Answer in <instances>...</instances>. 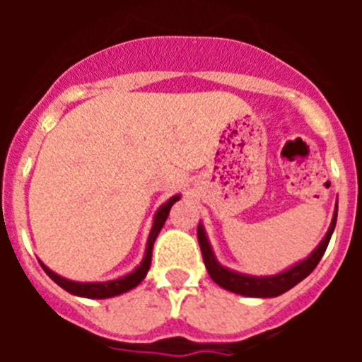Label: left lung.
<instances>
[{"mask_svg":"<svg viewBox=\"0 0 362 362\" xmlns=\"http://www.w3.org/2000/svg\"><path fill=\"white\" fill-rule=\"evenodd\" d=\"M335 221H337V210L334 214V219H332V225L328 228V233L325 235V239L321 241V245L315 248L312 255L308 259H305L303 263L296 264L290 270L283 272L279 276H272V277H250V276H243V274H235V272L228 270V268L221 267L219 263L214 257L212 250H210V245L206 241V235H204L203 226H197V239H199L201 246V254H203L204 267L209 270L210 277L216 281L219 286L230 290L233 293H241V296L248 297H276L284 293L286 290L293 288L297 283L308 277L313 272V268L317 267L321 257L325 255L326 246L330 243L332 233H334L335 228Z\"/></svg>","mask_w":362,"mask_h":362,"instance_id":"1","label":"left lung"}]
</instances>
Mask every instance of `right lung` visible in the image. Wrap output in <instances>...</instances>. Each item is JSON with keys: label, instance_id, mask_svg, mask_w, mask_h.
Segmentation results:
<instances>
[{"label": "right lung", "instance_id": "1", "mask_svg": "<svg viewBox=\"0 0 362 362\" xmlns=\"http://www.w3.org/2000/svg\"><path fill=\"white\" fill-rule=\"evenodd\" d=\"M177 199L179 196H174L168 203H165L161 209L158 210V214H156V217H153V226H152V232H150L148 235V243H146L145 259H143V263L139 264L132 274H129V276H124L116 281H107V283H76V281H69L65 279V277L54 274V272L49 270L43 263H41V267H43V270L47 272V276H49L54 283H57L63 290L74 293V296L88 297V299H107V297H114V296H119V293L129 292V290L136 288L137 284L145 279L146 272H148L150 268V261H152L153 241H156V238H158V233L161 232L166 217H168V212H170L172 209V204H174Z\"/></svg>", "mask_w": 362, "mask_h": 362}]
</instances>
